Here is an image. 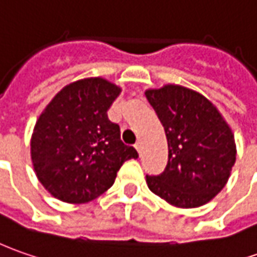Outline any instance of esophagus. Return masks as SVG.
Segmentation results:
<instances>
[{
    "mask_svg": "<svg viewBox=\"0 0 257 257\" xmlns=\"http://www.w3.org/2000/svg\"><path fill=\"white\" fill-rule=\"evenodd\" d=\"M135 149L141 154V149H142V142H141V141H138L137 144H135Z\"/></svg>",
    "mask_w": 257,
    "mask_h": 257,
    "instance_id": "esophagus-1",
    "label": "esophagus"
}]
</instances>
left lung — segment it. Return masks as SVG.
<instances>
[{"mask_svg": "<svg viewBox=\"0 0 257 257\" xmlns=\"http://www.w3.org/2000/svg\"><path fill=\"white\" fill-rule=\"evenodd\" d=\"M145 96L168 141V164L146 175L149 189L179 208H198L223 189L236 161L232 131L200 93L178 85Z\"/></svg>", "mask_w": 257, "mask_h": 257, "instance_id": "1", "label": "left lung"}]
</instances>
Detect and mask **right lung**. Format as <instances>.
<instances>
[{"label":"right lung","instance_id":"1","mask_svg":"<svg viewBox=\"0 0 257 257\" xmlns=\"http://www.w3.org/2000/svg\"><path fill=\"white\" fill-rule=\"evenodd\" d=\"M120 89L102 78L65 86L42 112L31 139L34 169L44 188L68 203H85L113 185L123 162L137 159L106 111Z\"/></svg>","mask_w":257,"mask_h":257}]
</instances>
